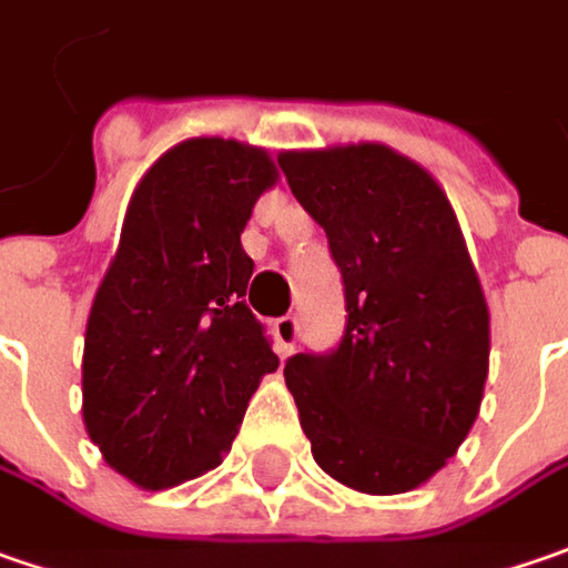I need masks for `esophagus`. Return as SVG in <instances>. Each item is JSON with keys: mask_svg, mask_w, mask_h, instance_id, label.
<instances>
[{"mask_svg": "<svg viewBox=\"0 0 568 568\" xmlns=\"http://www.w3.org/2000/svg\"><path fill=\"white\" fill-rule=\"evenodd\" d=\"M273 339H276L280 356H288V353L295 349V339H298V321H295L292 314L280 317V321L273 324Z\"/></svg>", "mask_w": 568, "mask_h": 568, "instance_id": "34e87169", "label": "esophagus"}]
</instances>
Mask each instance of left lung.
<instances>
[{"label":"left lung","mask_w":568,"mask_h":568,"mask_svg":"<svg viewBox=\"0 0 568 568\" xmlns=\"http://www.w3.org/2000/svg\"><path fill=\"white\" fill-rule=\"evenodd\" d=\"M327 232L346 331L327 356L285 362L311 455L368 496L435 477L480 413L489 308L457 215L426 168L382 142L280 155Z\"/></svg>","instance_id":"8db88e82"}]
</instances>
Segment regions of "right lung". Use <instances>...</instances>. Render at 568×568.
<instances>
[{
    "label": "right lung",
    "instance_id": "obj_1",
    "mask_svg": "<svg viewBox=\"0 0 568 568\" xmlns=\"http://www.w3.org/2000/svg\"><path fill=\"white\" fill-rule=\"evenodd\" d=\"M276 181L266 149L200 136L168 149L130 196L88 314L82 419L142 489L219 467L260 378L280 368L244 302L254 260L241 247Z\"/></svg>",
    "mask_w": 568,
    "mask_h": 568
}]
</instances>
